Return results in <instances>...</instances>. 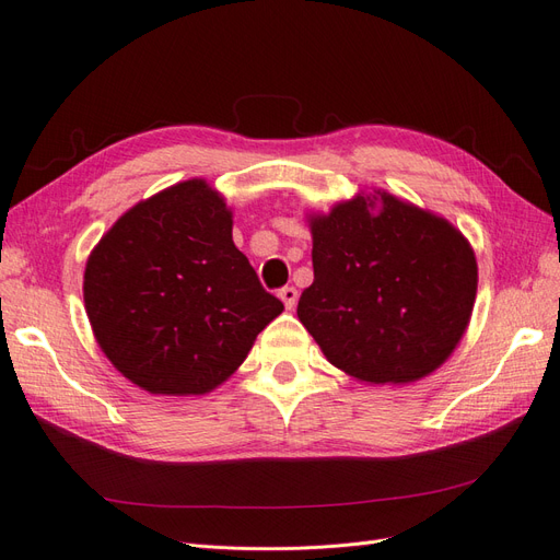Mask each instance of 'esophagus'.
<instances>
[{
  "instance_id": "1",
  "label": "esophagus",
  "mask_w": 560,
  "mask_h": 560,
  "mask_svg": "<svg viewBox=\"0 0 560 560\" xmlns=\"http://www.w3.org/2000/svg\"><path fill=\"white\" fill-rule=\"evenodd\" d=\"M278 296L282 299V303H284V308H294L296 306V299H299V292H296V287H282V290L278 292Z\"/></svg>"
}]
</instances>
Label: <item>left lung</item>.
I'll return each instance as SVG.
<instances>
[{
  "instance_id": "obj_1",
  "label": "left lung",
  "mask_w": 560,
  "mask_h": 560,
  "mask_svg": "<svg viewBox=\"0 0 560 560\" xmlns=\"http://www.w3.org/2000/svg\"><path fill=\"white\" fill-rule=\"evenodd\" d=\"M311 233L315 280L296 315L334 366L378 385L413 383L448 360L479 282L460 231L376 191L313 214Z\"/></svg>"
}]
</instances>
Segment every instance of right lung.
I'll list each match as a JSON object with an SVG mask.
<instances>
[{
    "label": "right lung",
    "mask_w": 560,
    "mask_h": 560,
    "mask_svg": "<svg viewBox=\"0 0 560 560\" xmlns=\"http://www.w3.org/2000/svg\"><path fill=\"white\" fill-rule=\"evenodd\" d=\"M206 179L130 208L91 252L83 301L97 346L151 395H206L238 369L284 306L233 245Z\"/></svg>",
    "instance_id": "obj_1"
}]
</instances>
